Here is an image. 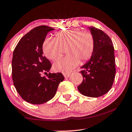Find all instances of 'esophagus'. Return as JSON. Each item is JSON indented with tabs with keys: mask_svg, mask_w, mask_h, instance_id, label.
Returning a JSON list of instances; mask_svg holds the SVG:
<instances>
[{
	"mask_svg": "<svg viewBox=\"0 0 132 132\" xmlns=\"http://www.w3.org/2000/svg\"><path fill=\"white\" fill-rule=\"evenodd\" d=\"M63 76H64L65 78H69L70 76V74H69V73H63Z\"/></svg>",
	"mask_w": 132,
	"mask_h": 132,
	"instance_id": "esophagus-1",
	"label": "esophagus"
}]
</instances>
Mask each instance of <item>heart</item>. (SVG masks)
Listing matches in <instances>:
<instances>
[{
  "label": "heart",
  "mask_w": 132,
  "mask_h": 132,
  "mask_svg": "<svg viewBox=\"0 0 132 132\" xmlns=\"http://www.w3.org/2000/svg\"><path fill=\"white\" fill-rule=\"evenodd\" d=\"M66 47L67 56L57 59L53 64L56 72L68 73L80 63L90 57L94 49V38L88 31L78 28L65 29L55 34V39L47 38L43 44L44 55L51 60H55L62 54Z\"/></svg>",
  "instance_id": "1"
}]
</instances>
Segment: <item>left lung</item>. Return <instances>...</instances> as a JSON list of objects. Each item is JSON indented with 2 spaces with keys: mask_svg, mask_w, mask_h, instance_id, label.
<instances>
[{
  "mask_svg": "<svg viewBox=\"0 0 132 132\" xmlns=\"http://www.w3.org/2000/svg\"><path fill=\"white\" fill-rule=\"evenodd\" d=\"M94 38V49L90 59L81 67L83 80L78 86L83 95L101 96L109 91L116 75L114 48L109 36L96 28L88 26Z\"/></svg>",
  "mask_w": 132,
  "mask_h": 132,
  "instance_id": "obj_1",
  "label": "left lung"
}]
</instances>
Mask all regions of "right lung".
Returning <instances> with one entry per match:
<instances>
[{
  "label": "right lung",
  "instance_id": "1",
  "mask_svg": "<svg viewBox=\"0 0 132 132\" xmlns=\"http://www.w3.org/2000/svg\"><path fill=\"white\" fill-rule=\"evenodd\" d=\"M54 29L44 25L35 28L20 40L13 51V85L20 96L29 103L41 104L49 101L64 80L61 73H49L47 77L41 75L43 72H49L52 67L43 55V44L48 32Z\"/></svg>",
  "mask_w": 132,
  "mask_h": 132
}]
</instances>
